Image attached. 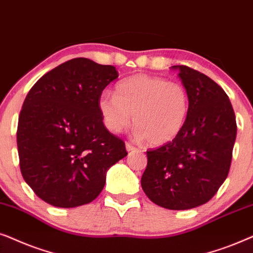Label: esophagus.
<instances>
[{"mask_svg": "<svg viewBox=\"0 0 253 253\" xmlns=\"http://www.w3.org/2000/svg\"><path fill=\"white\" fill-rule=\"evenodd\" d=\"M126 149H127V151H135V150H137V148L134 147L133 144H130L129 142H127L126 143Z\"/></svg>", "mask_w": 253, "mask_h": 253, "instance_id": "obj_1", "label": "esophagus"}]
</instances>
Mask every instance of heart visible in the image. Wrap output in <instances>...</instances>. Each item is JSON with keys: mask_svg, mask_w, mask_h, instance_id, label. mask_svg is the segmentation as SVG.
<instances>
[{"mask_svg": "<svg viewBox=\"0 0 253 253\" xmlns=\"http://www.w3.org/2000/svg\"><path fill=\"white\" fill-rule=\"evenodd\" d=\"M98 107L104 124L112 133L128 127L134 114L137 139L162 146L176 139L184 128L190 97L183 84L139 74L118 83L116 95L103 92Z\"/></svg>", "mask_w": 253, "mask_h": 253, "instance_id": "b5f03b06", "label": "heart"}]
</instances>
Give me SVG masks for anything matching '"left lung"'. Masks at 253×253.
<instances>
[{"mask_svg": "<svg viewBox=\"0 0 253 253\" xmlns=\"http://www.w3.org/2000/svg\"><path fill=\"white\" fill-rule=\"evenodd\" d=\"M190 97L184 128L176 139L147 150L141 178L147 197L158 206L184 211L214 197L230 169L237 125L224 90L205 74L173 66Z\"/></svg>", "mask_w": 253, "mask_h": 253, "instance_id": "8db88e82", "label": "left lung"}]
</instances>
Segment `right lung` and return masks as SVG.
Here are the masks:
<instances>
[{
	"label": "right lung",
	"instance_id": "right-lung-1",
	"mask_svg": "<svg viewBox=\"0 0 253 253\" xmlns=\"http://www.w3.org/2000/svg\"><path fill=\"white\" fill-rule=\"evenodd\" d=\"M117 77L113 66L76 58L46 73L29 91L17 127L19 167L45 203L61 208L91 203L106 171L127 155L98 107L103 90Z\"/></svg>",
	"mask_w": 253,
	"mask_h": 253
}]
</instances>
